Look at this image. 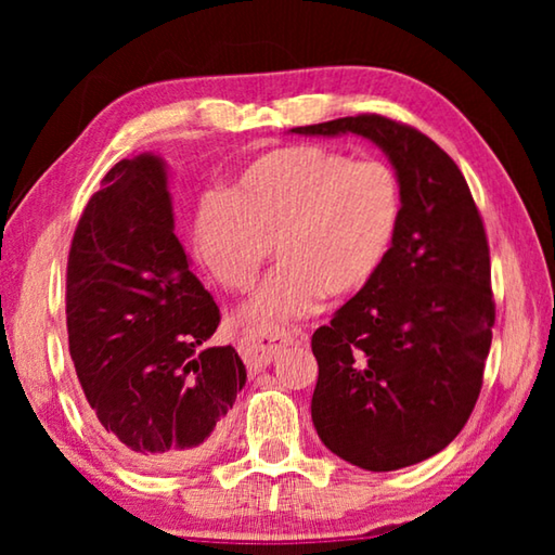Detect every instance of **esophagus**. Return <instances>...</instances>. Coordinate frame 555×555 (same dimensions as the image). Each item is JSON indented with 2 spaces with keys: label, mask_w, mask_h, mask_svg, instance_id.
Wrapping results in <instances>:
<instances>
[{
  "label": "esophagus",
  "mask_w": 555,
  "mask_h": 555,
  "mask_svg": "<svg viewBox=\"0 0 555 555\" xmlns=\"http://www.w3.org/2000/svg\"><path fill=\"white\" fill-rule=\"evenodd\" d=\"M304 333L296 327H259V331H249L240 340V350L244 357V364L249 370H261L276 360V354L284 347L300 340Z\"/></svg>",
  "instance_id": "1"
}]
</instances>
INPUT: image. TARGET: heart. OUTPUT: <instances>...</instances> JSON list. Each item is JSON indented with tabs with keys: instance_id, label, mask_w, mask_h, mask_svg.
Instances as JSON below:
<instances>
[{
	"instance_id": "heart-1",
	"label": "heart",
	"mask_w": 555,
	"mask_h": 555,
	"mask_svg": "<svg viewBox=\"0 0 555 555\" xmlns=\"http://www.w3.org/2000/svg\"><path fill=\"white\" fill-rule=\"evenodd\" d=\"M401 222V185L382 162H352L325 146L261 154L195 224V249L218 284L247 294L274 247L281 267L249 318L279 323L313 313L327 296L367 288Z\"/></svg>"
}]
</instances>
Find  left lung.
<instances>
[{"instance_id": "8db88e82", "label": "left lung", "mask_w": 555, "mask_h": 555, "mask_svg": "<svg viewBox=\"0 0 555 555\" xmlns=\"http://www.w3.org/2000/svg\"><path fill=\"white\" fill-rule=\"evenodd\" d=\"M294 134H357L397 168L401 222L372 284L313 333L311 416L327 450L372 473L436 455L473 413L492 345L494 300L480 210L434 139L382 115Z\"/></svg>"}]
</instances>
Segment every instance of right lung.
<instances>
[{
  "label": "right lung",
  "mask_w": 555,
  "mask_h": 555,
  "mask_svg": "<svg viewBox=\"0 0 555 555\" xmlns=\"http://www.w3.org/2000/svg\"><path fill=\"white\" fill-rule=\"evenodd\" d=\"M70 357L100 434L142 469H183L220 443L247 382L220 308L173 234L164 158L112 166L75 228L65 274Z\"/></svg>",
  "instance_id": "right-lung-1"
}]
</instances>
